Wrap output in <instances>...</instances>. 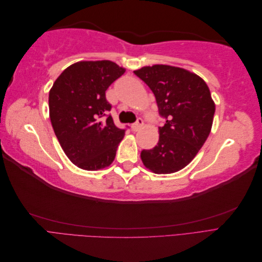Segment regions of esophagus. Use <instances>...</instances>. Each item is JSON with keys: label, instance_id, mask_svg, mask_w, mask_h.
Listing matches in <instances>:
<instances>
[{"label": "esophagus", "instance_id": "1", "mask_svg": "<svg viewBox=\"0 0 262 262\" xmlns=\"http://www.w3.org/2000/svg\"><path fill=\"white\" fill-rule=\"evenodd\" d=\"M143 124H144L143 120H142L141 118H139L138 121L131 125V128H132V130H133L134 132H137V131H139V130L142 128V126H143Z\"/></svg>", "mask_w": 262, "mask_h": 262}]
</instances>
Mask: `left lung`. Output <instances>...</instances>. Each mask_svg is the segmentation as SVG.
<instances>
[{
  "mask_svg": "<svg viewBox=\"0 0 262 262\" xmlns=\"http://www.w3.org/2000/svg\"><path fill=\"white\" fill-rule=\"evenodd\" d=\"M155 95L165 124L152 149H143L141 160L155 173L176 172L191 162L211 132L215 104L202 78L190 71L165 64L134 71Z\"/></svg>",
  "mask_w": 262,
  "mask_h": 262,
  "instance_id": "obj_1",
  "label": "left lung"
}]
</instances>
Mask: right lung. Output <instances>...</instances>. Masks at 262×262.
<instances>
[{
	"mask_svg": "<svg viewBox=\"0 0 262 262\" xmlns=\"http://www.w3.org/2000/svg\"><path fill=\"white\" fill-rule=\"evenodd\" d=\"M125 69L109 60L80 61L67 68L49 92L52 128L69 160L85 170L112 164L124 130L115 125L106 91Z\"/></svg>",
	"mask_w": 262,
	"mask_h": 262,
	"instance_id": "add662e5",
	"label": "right lung"
}]
</instances>
